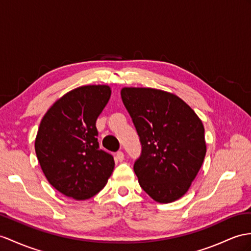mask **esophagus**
<instances>
[{
	"mask_svg": "<svg viewBox=\"0 0 251 251\" xmlns=\"http://www.w3.org/2000/svg\"><path fill=\"white\" fill-rule=\"evenodd\" d=\"M116 158H117V161H119V162H122L125 160V154H124V152L122 151H118L117 153H116Z\"/></svg>",
	"mask_w": 251,
	"mask_h": 251,
	"instance_id": "obj_1",
	"label": "esophagus"
}]
</instances>
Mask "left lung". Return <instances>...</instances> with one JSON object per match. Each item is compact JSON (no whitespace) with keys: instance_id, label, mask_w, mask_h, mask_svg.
Returning <instances> with one entry per match:
<instances>
[{"instance_id":"left-lung-1","label":"left lung","mask_w":251,"mask_h":251,"mask_svg":"<svg viewBox=\"0 0 251 251\" xmlns=\"http://www.w3.org/2000/svg\"><path fill=\"white\" fill-rule=\"evenodd\" d=\"M121 99L142 144L134 163L140 187L156 202H174L186 194L203 163L202 121L181 98L161 89L124 87Z\"/></svg>"}]
</instances>
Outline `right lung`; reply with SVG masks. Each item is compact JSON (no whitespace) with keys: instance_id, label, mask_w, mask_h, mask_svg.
I'll return each instance as SVG.
<instances>
[{"instance_id":"1","label":"right lung","mask_w":251,"mask_h":251,"mask_svg":"<svg viewBox=\"0 0 251 251\" xmlns=\"http://www.w3.org/2000/svg\"><path fill=\"white\" fill-rule=\"evenodd\" d=\"M107 85H87L64 95L42 118L35 151L49 183L75 200L105 186L115 162L99 149L96 121L111 98Z\"/></svg>"}]
</instances>
